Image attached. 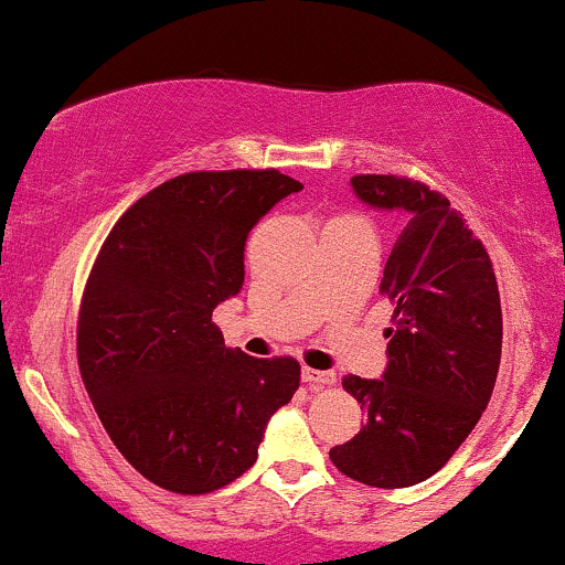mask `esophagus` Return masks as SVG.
Instances as JSON below:
<instances>
[{"label":"esophagus","instance_id":"esophagus-1","mask_svg":"<svg viewBox=\"0 0 565 565\" xmlns=\"http://www.w3.org/2000/svg\"><path fill=\"white\" fill-rule=\"evenodd\" d=\"M301 380H305L307 385H333V382H337L333 372H320V369H309V366L301 369Z\"/></svg>","mask_w":565,"mask_h":565}]
</instances>
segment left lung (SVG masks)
<instances>
[{
	"mask_svg": "<svg viewBox=\"0 0 565 565\" xmlns=\"http://www.w3.org/2000/svg\"><path fill=\"white\" fill-rule=\"evenodd\" d=\"M377 210H402L380 290L393 301L382 380L348 374L366 412L350 441L331 447L342 475L372 488H409L441 469L482 417L501 363V299L488 250L441 193L396 174H355Z\"/></svg>",
	"mask_w": 565,
	"mask_h": 565,
	"instance_id": "1",
	"label": "left lung"
}]
</instances>
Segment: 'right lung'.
I'll use <instances>...</instances> for the list:
<instances>
[{
    "mask_svg": "<svg viewBox=\"0 0 565 565\" xmlns=\"http://www.w3.org/2000/svg\"><path fill=\"white\" fill-rule=\"evenodd\" d=\"M301 188L277 169L180 174L131 204L94 260L83 385L113 445L163 490L212 493L245 475L299 391V361L228 350L212 309L245 282L250 228Z\"/></svg>",
    "mask_w": 565,
    "mask_h": 565,
    "instance_id": "right-lung-1",
    "label": "right lung"
}]
</instances>
